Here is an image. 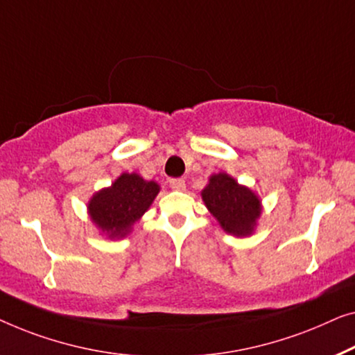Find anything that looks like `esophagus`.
<instances>
[{"mask_svg": "<svg viewBox=\"0 0 355 355\" xmlns=\"http://www.w3.org/2000/svg\"><path fill=\"white\" fill-rule=\"evenodd\" d=\"M171 188L175 189V191H183V189L187 188V184H184V180H182V178L171 180Z\"/></svg>", "mask_w": 355, "mask_h": 355, "instance_id": "esophagus-1", "label": "esophagus"}]
</instances>
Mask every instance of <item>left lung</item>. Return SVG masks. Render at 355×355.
<instances>
[{
  "label": "left lung",
  "instance_id": "obj_1",
  "mask_svg": "<svg viewBox=\"0 0 355 355\" xmlns=\"http://www.w3.org/2000/svg\"><path fill=\"white\" fill-rule=\"evenodd\" d=\"M204 206L223 232L236 238L251 236L262 216V201L256 191L238 183L227 172L209 177L201 191Z\"/></svg>",
  "mask_w": 355,
  "mask_h": 355
}]
</instances>
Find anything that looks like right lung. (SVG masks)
Here are the masks:
<instances>
[{
  "mask_svg": "<svg viewBox=\"0 0 355 355\" xmlns=\"http://www.w3.org/2000/svg\"><path fill=\"white\" fill-rule=\"evenodd\" d=\"M161 187L154 180L148 182L137 172H123L111 187L101 188L89 198L87 204L89 222L107 239L125 238L151 207Z\"/></svg>",
  "mask_w": 355,
  "mask_h": 355,
  "instance_id": "obj_1",
  "label": "right lung"
}]
</instances>
